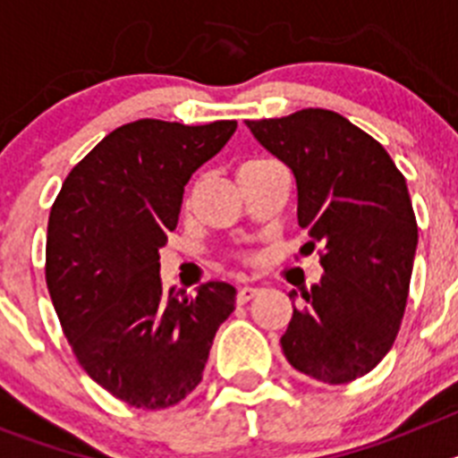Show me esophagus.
Instances as JSON below:
<instances>
[{
    "mask_svg": "<svg viewBox=\"0 0 458 458\" xmlns=\"http://www.w3.org/2000/svg\"><path fill=\"white\" fill-rule=\"evenodd\" d=\"M257 295H259L257 286H242V289H238L236 301H238V305H245V302H250L252 298H257Z\"/></svg>",
    "mask_w": 458,
    "mask_h": 458,
    "instance_id": "esophagus-1",
    "label": "esophagus"
}]
</instances>
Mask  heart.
I'll return each mask as SVG.
<instances>
[{"instance_id": "1", "label": "heart", "mask_w": 458, "mask_h": 458, "mask_svg": "<svg viewBox=\"0 0 458 458\" xmlns=\"http://www.w3.org/2000/svg\"><path fill=\"white\" fill-rule=\"evenodd\" d=\"M270 165H277V163H275V160H270V157H252V160H248V163H242L241 174L257 172V169L270 167Z\"/></svg>"}]
</instances>
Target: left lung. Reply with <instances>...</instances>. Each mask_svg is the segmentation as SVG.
Listing matches in <instances>:
<instances>
[{
  "mask_svg": "<svg viewBox=\"0 0 458 458\" xmlns=\"http://www.w3.org/2000/svg\"><path fill=\"white\" fill-rule=\"evenodd\" d=\"M245 125L293 172L298 225L311 248L323 245L321 282L301 289L282 351L310 378L351 383L386 358L406 310L418 248L406 179L374 137L330 109Z\"/></svg>",
  "mask_w": 458,
  "mask_h": 458,
  "instance_id": "1",
  "label": "left lung"
}]
</instances>
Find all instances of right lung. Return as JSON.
Wrapping results in <instances>:
<instances>
[{"label":"right lung","instance_id":"add662e5","mask_svg":"<svg viewBox=\"0 0 458 458\" xmlns=\"http://www.w3.org/2000/svg\"><path fill=\"white\" fill-rule=\"evenodd\" d=\"M236 125H121L72 167L50 210L46 282L64 335L84 371L135 408H169L199 386L233 311L226 282H206L194 298L165 291L160 248L176 229L185 183Z\"/></svg>","mask_w":458,"mask_h":458}]
</instances>
